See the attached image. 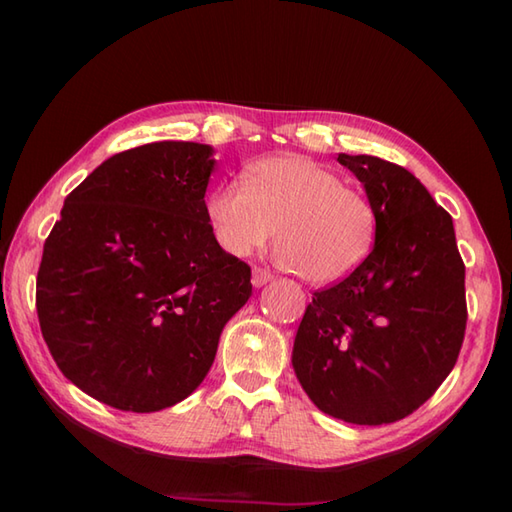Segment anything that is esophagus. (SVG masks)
Segmentation results:
<instances>
[{
  "label": "esophagus",
  "mask_w": 512,
  "mask_h": 512,
  "mask_svg": "<svg viewBox=\"0 0 512 512\" xmlns=\"http://www.w3.org/2000/svg\"><path fill=\"white\" fill-rule=\"evenodd\" d=\"M250 281H253L255 288H262V286L268 284V281H273V275H270L268 270H264V268H255L253 270V279H250Z\"/></svg>",
  "instance_id": "obj_1"
}]
</instances>
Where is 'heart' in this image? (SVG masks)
Listing matches in <instances>:
<instances>
[{
  "instance_id": "1",
  "label": "heart",
  "mask_w": 512,
  "mask_h": 512,
  "mask_svg": "<svg viewBox=\"0 0 512 512\" xmlns=\"http://www.w3.org/2000/svg\"><path fill=\"white\" fill-rule=\"evenodd\" d=\"M204 209L226 255L246 257L275 233L279 262L312 284L352 275L372 250L378 226L365 191L299 154L253 162L246 182L220 184Z\"/></svg>"
}]
</instances>
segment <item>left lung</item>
I'll list each match as a JSON object with an SVG mask.
<instances>
[{"label":"left lung","instance_id":"obj_1","mask_svg":"<svg viewBox=\"0 0 512 512\" xmlns=\"http://www.w3.org/2000/svg\"><path fill=\"white\" fill-rule=\"evenodd\" d=\"M376 209L372 253L314 292L292 367L323 413L387 424L427 402L458 361L466 330L464 264L451 215L394 162L339 154Z\"/></svg>","mask_w":512,"mask_h":512}]
</instances>
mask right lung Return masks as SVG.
Instances as JSON below:
<instances>
[{"mask_svg": "<svg viewBox=\"0 0 512 512\" xmlns=\"http://www.w3.org/2000/svg\"><path fill=\"white\" fill-rule=\"evenodd\" d=\"M213 147L162 140L121 151L63 202L37 275L41 334L63 376L114 409L151 413L191 396L250 268L206 220Z\"/></svg>", "mask_w": 512, "mask_h": 512, "instance_id": "right-lung-1", "label": "right lung"}]
</instances>
